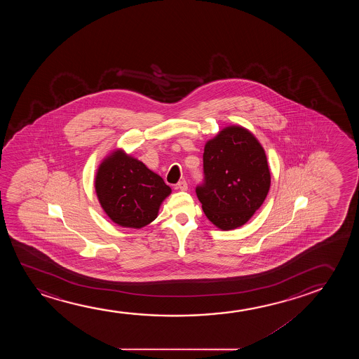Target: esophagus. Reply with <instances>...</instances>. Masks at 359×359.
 <instances>
[{
    "mask_svg": "<svg viewBox=\"0 0 359 359\" xmlns=\"http://www.w3.org/2000/svg\"><path fill=\"white\" fill-rule=\"evenodd\" d=\"M177 187L179 189V190H182V191H187V182H185V180H182V182H177Z\"/></svg>",
    "mask_w": 359,
    "mask_h": 359,
    "instance_id": "1",
    "label": "esophagus"
}]
</instances>
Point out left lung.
Masks as SVG:
<instances>
[{
	"instance_id": "obj_1",
	"label": "left lung",
	"mask_w": 359,
	"mask_h": 359,
	"mask_svg": "<svg viewBox=\"0 0 359 359\" xmlns=\"http://www.w3.org/2000/svg\"><path fill=\"white\" fill-rule=\"evenodd\" d=\"M205 184L196 187L207 218L222 231L244 226L265 201L271 172L265 149L248 128L231 125L208 140Z\"/></svg>"
}]
</instances>
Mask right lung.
<instances>
[{
  "label": "right lung",
  "instance_id": "add662e5",
  "mask_svg": "<svg viewBox=\"0 0 359 359\" xmlns=\"http://www.w3.org/2000/svg\"><path fill=\"white\" fill-rule=\"evenodd\" d=\"M99 203L111 221L141 229L154 221L172 189L157 172L121 148L109 153L94 179Z\"/></svg>",
  "mask_w": 359,
  "mask_h": 359
}]
</instances>
